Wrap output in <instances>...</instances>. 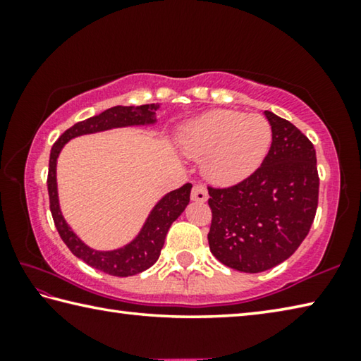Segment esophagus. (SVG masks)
<instances>
[{"instance_id":"esophagus-1","label":"esophagus","mask_w":361,"mask_h":361,"mask_svg":"<svg viewBox=\"0 0 361 361\" xmlns=\"http://www.w3.org/2000/svg\"><path fill=\"white\" fill-rule=\"evenodd\" d=\"M191 199L194 202H205L209 199V192H207V188L204 185H195L191 191Z\"/></svg>"}]
</instances>
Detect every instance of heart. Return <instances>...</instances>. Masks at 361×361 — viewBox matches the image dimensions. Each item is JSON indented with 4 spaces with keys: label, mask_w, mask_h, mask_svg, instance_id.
<instances>
[{
    "label": "heart",
    "mask_w": 361,
    "mask_h": 361,
    "mask_svg": "<svg viewBox=\"0 0 361 361\" xmlns=\"http://www.w3.org/2000/svg\"><path fill=\"white\" fill-rule=\"evenodd\" d=\"M178 142L188 157H206L207 178L218 185H235L264 162L272 145V129L259 114L215 109L183 127Z\"/></svg>",
    "instance_id": "b5f03b06"
}]
</instances>
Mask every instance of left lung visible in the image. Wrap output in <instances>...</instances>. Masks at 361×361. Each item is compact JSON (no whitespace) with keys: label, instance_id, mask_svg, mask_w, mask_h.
<instances>
[{"label":"left lung","instance_id":"8db88e82","mask_svg":"<svg viewBox=\"0 0 361 361\" xmlns=\"http://www.w3.org/2000/svg\"><path fill=\"white\" fill-rule=\"evenodd\" d=\"M272 145L239 185L209 188L210 252L224 266L256 274L296 252L315 218L319 173L314 145L290 121L264 111Z\"/></svg>","mask_w":361,"mask_h":361}]
</instances>
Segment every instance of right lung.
Listing matches in <instances>:
<instances>
[{
    "mask_svg": "<svg viewBox=\"0 0 361 361\" xmlns=\"http://www.w3.org/2000/svg\"><path fill=\"white\" fill-rule=\"evenodd\" d=\"M161 108V103H151V105L140 106H113L99 116L78 122L68 130H65L60 138L54 143L49 157V175H47V191L49 202H51V213L56 223L62 240L71 253L81 258L84 262L99 271L116 277H129L146 271L157 261L164 240L170 229V226L178 218L189 204L192 185L186 183L185 186L175 191H170L162 195L152 207L149 215L146 216L142 229L133 239L114 250H95L89 247L79 239L76 232H73L71 226L63 218L62 209L59 200L57 188V159L62 152L63 146L70 140L89 135V133H99L121 127H138V126H156V111Z\"/></svg>",
    "mask_w": 361,
    "mask_h": 361,
    "instance_id": "1",
    "label": "right lung"
}]
</instances>
